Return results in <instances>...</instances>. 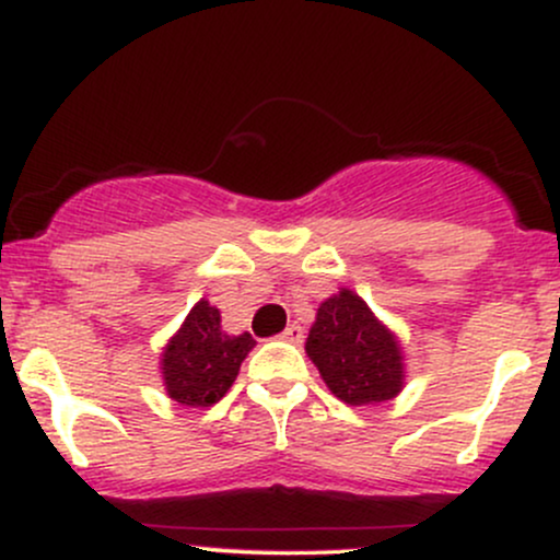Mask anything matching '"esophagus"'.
Returning <instances> with one entry per match:
<instances>
[{
    "label": "esophagus",
    "instance_id": "esophagus-1",
    "mask_svg": "<svg viewBox=\"0 0 560 560\" xmlns=\"http://www.w3.org/2000/svg\"><path fill=\"white\" fill-rule=\"evenodd\" d=\"M302 337H305V329H302L300 324H289L284 334H281V339H284V342H292V345H300Z\"/></svg>",
    "mask_w": 560,
    "mask_h": 560
}]
</instances>
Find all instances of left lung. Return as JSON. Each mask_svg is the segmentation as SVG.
I'll return each instance as SVG.
<instances>
[{
  "label": "left lung",
  "mask_w": 560,
  "mask_h": 560,
  "mask_svg": "<svg viewBox=\"0 0 560 560\" xmlns=\"http://www.w3.org/2000/svg\"><path fill=\"white\" fill-rule=\"evenodd\" d=\"M305 352L331 395L347 405L395 400L405 387L400 339L347 287L318 305Z\"/></svg>",
  "instance_id": "left-lung-1"
}]
</instances>
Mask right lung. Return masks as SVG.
<instances>
[{"label":"right lung","instance_id":"obj_1","mask_svg":"<svg viewBox=\"0 0 560 560\" xmlns=\"http://www.w3.org/2000/svg\"><path fill=\"white\" fill-rule=\"evenodd\" d=\"M255 339L244 334H226L221 311L208 300H199L168 339L160 355L165 395L186 408H210L231 389L240 376V365Z\"/></svg>","mask_w":560,"mask_h":560}]
</instances>
